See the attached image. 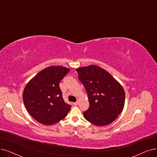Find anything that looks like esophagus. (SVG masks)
Listing matches in <instances>:
<instances>
[{
    "label": "esophagus",
    "instance_id": "1",
    "mask_svg": "<svg viewBox=\"0 0 157 157\" xmlns=\"http://www.w3.org/2000/svg\"><path fill=\"white\" fill-rule=\"evenodd\" d=\"M78 104V102L77 101V102H74V103H73V105H77Z\"/></svg>",
    "mask_w": 157,
    "mask_h": 157
}]
</instances>
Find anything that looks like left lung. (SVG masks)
Masks as SVG:
<instances>
[{
    "mask_svg": "<svg viewBox=\"0 0 157 157\" xmlns=\"http://www.w3.org/2000/svg\"><path fill=\"white\" fill-rule=\"evenodd\" d=\"M90 102L84 111L87 121L98 126L113 122L123 110L125 92L122 86L104 69L95 65L76 70Z\"/></svg>",
    "mask_w": 157,
    "mask_h": 157,
    "instance_id": "8db88e82",
    "label": "left lung"
}]
</instances>
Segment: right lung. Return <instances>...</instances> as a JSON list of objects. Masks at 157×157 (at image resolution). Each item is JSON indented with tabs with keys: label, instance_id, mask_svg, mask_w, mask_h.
I'll return each mask as SVG.
<instances>
[{
	"label": "right lung",
	"instance_id": "1",
	"mask_svg": "<svg viewBox=\"0 0 157 157\" xmlns=\"http://www.w3.org/2000/svg\"><path fill=\"white\" fill-rule=\"evenodd\" d=\"M70 71L62 66L48 67L37 73L25 87L24 105L37 122L52 125L68 114L71 105L64 102L59 83Z\"/></svg>",
	"mask_w": 157,
	"mask_h": 157
}]
</instances>
